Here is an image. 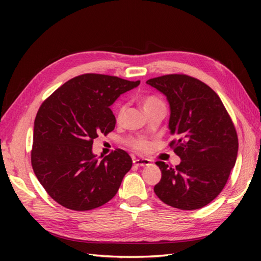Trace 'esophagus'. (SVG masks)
I'll return each mask as SVG.
<instances>
[{"instance_id": "1", "label": "esophagus", "mask_w": 261, "mask_h": 261, "mask_svg": "<svg viewBox=\"0 0 261 261\" xmlns=\"http://www.w3.org/2000/svg\"><path fill=\"white\" fill-rule=\"evenodd\" d=\"M151 160H149L147 158H135L134 159V165L139 166V167H145V166L150 165Z\"/></svg>"}]
</instances>
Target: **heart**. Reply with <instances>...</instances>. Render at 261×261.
<instances>
[{
	"label": "heart",
	"instance_id": "b5f03b06",
	"mask_svg": "<svg viewBox=\"0 0 261 261\" xmlns=\"http://www.w3.org/2000/svg\"><path fill=\"white\" fill-rule=\"evenodd\" d=\"M142 107L143 110L148 111L149 109L156 108V107H165V103L157 96L153 95H149L142 98ZM125 112V105L124 104H119L118 110H116V119L121 120L123 118ZM131 146L134 147L137 150H141V151H147L150 149V142L146 140L145 138L138 137V138H131Z\"/></svg>",
	"mask_w": 261,
	"mask_h": 261
}]
</instances>
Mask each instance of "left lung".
Masks as SVG:
<instances>
[{"label": "left lung", "mask_w": 261, "mask_h": 261, "mask_svg": "<svg viewBox=\"0 0 261 261\" xmlns=\"http://www.w3.org/2000/svg\"><path fill=\"white\" fill-rule=\"evenodd\" d=\"M170 108V147L180 158L175 168L156 165L162 179L153 191L164 203L197 210L223 190L238 156V136L224 105L212 88L194 77L171 74L147 81Z\"/></svg>", "instance_id": "left-lung-1"}]
</instances>
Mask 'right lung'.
Returning <instances> with one entry per match:
<instances>
[{
    "instance_id": "1",
    "label": "right lung",
    "mask_w": 261,
    "mask_h": 261,
    "mask_svg": "<svg viewBox=\"0 0 261 261\" xmlns=\"http://www.w3.org/2000/svg\"><path fill=\"white\" fill-rule=\"evenodd\" d=\"M140 84L115 76L84 74L66 82L39 109L33 129L31 164L53 199L74 211L93 210L112 199L132 167L116 149L103 159L93 140L115 127L110 107Z\"/></svg>"
}]
</instances>
